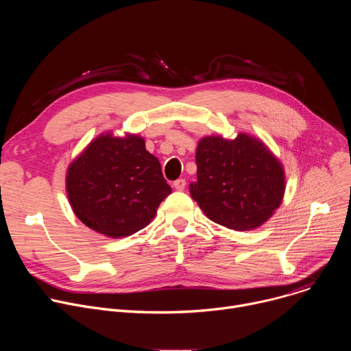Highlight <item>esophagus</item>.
<instances>
[{
	"label": "esophagus",
	"instance_id": "esophagus-1",
	"mask_svg": "<svg viewBox=\"0 0 351 351\" xmlns=\"http://www.w3.org/2000/svg\"><path fill=\"white\" fill-rule=\"evenodd\" d=\"M173 187H175L176 190H179V191L184 190V187H186V180H184V179H178V180H175V182H173Z\"/></svg>",
	"mask_w": 351,
	"mask_h": 351
}]
</instances>
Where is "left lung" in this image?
Returning a JSON list of instances; mask_svg holds the SVG:
<instances>
[{
	"label": "left lung",
	"mask_w": 351,
	"mask_h": 351,
	"mask_svg": "<svg viewBox=\"0 0 351 351\" xmlns=\"http://www.w3.org/2000/svg\"><path fill=\"white\" fill-rule=\"evenodd\" d=\"M197 182L190 195L215 223L233 230H252L267 222L285 194V171L257 137L207 136L195 152Z\"/></svg>",
	"instance_id": "8db88e82"
}]
</instances>
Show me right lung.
I'll return each instance as SVG.
<instances>
[{
    "instance_id": "obj_1",
    "label": "right lung",
    "mask_w": 351,
    "mask_h": 351,
    "mask_svg": "<svg viewBox=\"0 0 351 351\" xmlns=\"http://www.w3.org/2000/svg\"><path fill=\"white\" fill-rule=\"evenodd\" d=\"M66 193L75 215L86 226L118 239L152 222L172 189L143 137L106 133L69 165Z\"/></svg>"
}]
</instances>
